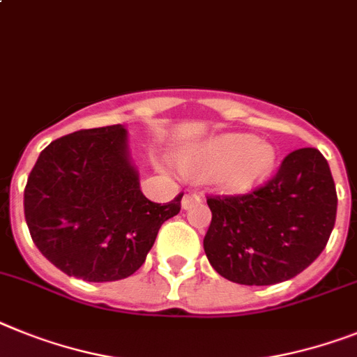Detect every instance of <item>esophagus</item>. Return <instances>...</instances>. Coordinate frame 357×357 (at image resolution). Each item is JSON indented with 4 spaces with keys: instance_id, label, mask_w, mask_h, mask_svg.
<instances>
[{
    "instance_id": "esophagus-1",
    "label": "esophagus",
    "mask_w": 357,
    "mask_h": 357,
    "mask_svg": "<svg viewBox=\"0 0 357 357\" xmlns=\"http://www.w3.org/2000/svg\"><path fill=\"white\" fill-rule=\"evenodd\" d=\"M199 199H202V197L197 196L196 192H187L183 196V202H181V206H183V208H190V206H192L194 203H199Z\"/></svg>"
}]
</instances>
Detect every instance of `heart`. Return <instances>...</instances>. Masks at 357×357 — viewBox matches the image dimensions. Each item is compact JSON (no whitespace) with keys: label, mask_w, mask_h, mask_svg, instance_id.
<instances>
[{"label":"heart","mask_w":357,"mask_h":357,"mask_svg":"<svg viewBox=\"0 0 357 357\" xmlns=\"http://www.w3.org/2000/svg\"><path fill=\"white\" fill-rule=\"evenodd\" d=\"M176 160L188 178H212L225 192H247L271 176L275 151L259 137L221 134L181 152Z\"/></svg>","instance_id":"1"}]
</instances>
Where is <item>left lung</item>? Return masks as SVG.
I'll return each instance as SVG.
<instances>
[{"mask_svg":"<svg viewBox=\"0 0 357 357\" xmlns=\"http://www.w3.org/2000/svg\"><path fill=\"white\" fill-rule=\"evenodd\" d=\"M203 247L220 275L239 285H274L323 252L336 223L337 194L317 149L290 152L266 183L247 194L206 196Z\"/></svg>","mask_w":357,"mask_h":357,"instance_id":"8db88e82","label":"left lung"}]
</instances>
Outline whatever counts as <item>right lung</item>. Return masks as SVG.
Here are the masks:
<instances>
[{"label":"right lung","instance_id":"1","mask_svg":"<svg viewBox=\"0 0 357 357\" xmlns=\"http://www.w3.org/2000/svg\"><path fill=\"white\" fill-rule=\"evenodd\" d=\"M143 196L121 125L85 128L50 143L25 187V220L40 252L85 281L128 278L145 263L161 225L181 211Z\"/></svg>","mask_w":357,"mask_h":357}]
</instances>
